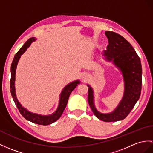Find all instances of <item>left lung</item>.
<instances>
[{"mask_svg": "<svg viewBox=\"0 0 153 153\" xmlns=\"http://www.w3.org/2000/svg\"><path fill=\"white\" fill-rule=\"evenodd\" d=\"M105 34L108 45L103 55L106 60L112 61L121 71L125 82L124 95L116 108L108 114L100 113L95 108L94 91L89 85L88 100L97 117L105 122H113L124 120L138 100L142 83V68L139 56L127 40L114 32L106 31Z\"/></svg>", "mask_w": 153, "mask_h": 153, "instance_id": "1", "label": "left lung"}]
</instances>
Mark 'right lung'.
I'll return each mask as SVG.
<instances>
[{"label":"right lung","instance_id":"right-lung-1","mask_svg":"<svg viewBox=\"0 0 153 153\" xmlns=\"http://www.w3.org/2000/svg\"><path fill=\"white\" fill-rule=\"evenodd\" d=\"M36 39L34 38H32L28 39L27 42L25 43L19 51L16 54L13 59L12 65H11V80H10V89H11V94L13 97V99L15 102V104L17 106V108L21 114L27 120L29 121H31L33 123L38 124L41 125H50L53 123L57 121L58 119L61 117L63 112L67 104L69 99V97L71 94V93L73 91V89L75 88L78 84H80L79 80L74 81L73 82H71L70 84H68L63 89L60 97H59V105L56 111L54 113L51 115H42L37 114H33L27 110L23 106L20 104V102L18 101L17 99L16 94V89H15V80H16V68L18 64V62L19 60V58L23 54L27 48L30 47V44L34 42Z\"/></svg>","mask_w":153,"mask_h":153}]
</instances>
